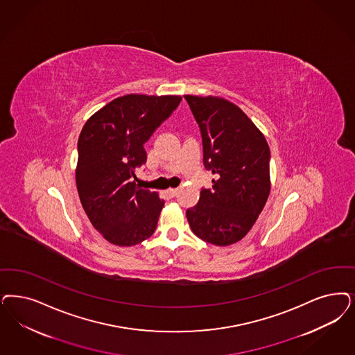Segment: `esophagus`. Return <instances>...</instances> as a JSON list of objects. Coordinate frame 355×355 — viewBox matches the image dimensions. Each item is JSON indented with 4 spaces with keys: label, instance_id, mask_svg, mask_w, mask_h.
Masks as SVG:
<instances>
[{
    "label": "esophagus",
    "instance_id": "34e87169",
    "mask_svg": "<svg viewBox=\"0 0 355 355\" xmlns=\"http://www.w3.org/2000/svg\"><path fill=\"white\" fill-rule=\"evenodd\" d=\"M166 193L169 194V196H177V193H178V189H168Z\"/></svg>",
    "mask_w": 355,
    "mask_h": 355
}]
</instances>
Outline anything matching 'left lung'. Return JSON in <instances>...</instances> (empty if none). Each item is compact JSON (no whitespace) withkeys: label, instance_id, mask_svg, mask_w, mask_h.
<instances>
[{"label":"left lung","instance_id":"8db88e82","mask_svg":"<svg viewBox=\"0 0 355 355\" xmlns=\"http://www.w3.org/2000/svg\"><path fill=\"white\" fill-rule=\"evenodd\" d=\"M203 143L212 189L186 211L191 231L209 244L227 246L249 232L270 194V149L244 111L219 97L184 96Z\"/></svg>","mask_w":355,"mask_h":355}]
</instances>
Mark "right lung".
Segmentation results:
<instances>
[{
  "label": "right lung",
  "mask_w": 355,
  "mask_h": 355,
  "mask_svg": "<svg viewBox=\"0 0 355 355\" xmlns=\"http://www.w3.org/2000/svg\"><path fill=\"white\" fill-rule=\"evenodd\" d=\"M180 96L127 94L93 114L78 137L76 184L93 227L109 243L140 244L150 237L164 200L135 184L147 162L144 144L177 109Z\"/></svg>",
  "instance_id": "right-lung-1"
}]
</instances>
